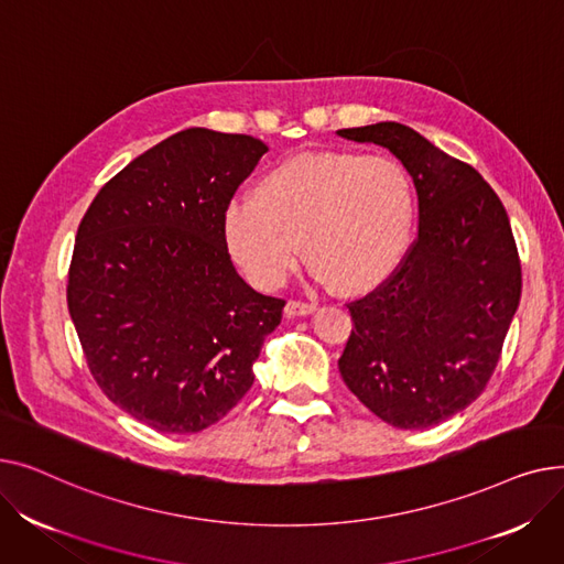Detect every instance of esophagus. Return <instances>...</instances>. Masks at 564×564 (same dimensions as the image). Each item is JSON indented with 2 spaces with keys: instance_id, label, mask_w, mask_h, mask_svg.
I'll list each match as a JSON object with an SVG mask.
<instances>
[{
  "instance_id": "34e87169",
  "label": "esophagus",
  "mask_w": 564,
  "mask_h": 564,
  "mask_svg": "<svg viewBox=\"0 0 564 564\" xmlns=\"http://www.w3.org/2000/svg\"><path fill=\"white\" fill-rule=\"evenodd\" d=\"M315 311V304L308 302H297V300H290L285 304V315L288 317H297V315H311Z\"/></svg>"
}]
</instances>
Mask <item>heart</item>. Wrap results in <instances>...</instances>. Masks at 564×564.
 Listing matches in <instances>:
<instances>
[{"mask_svg":"<svg viewBox=\"0 0 564 564\" xmlns=\"http://www.w3.org/2000/svg\"><path fill=\"white\" fill-rule=\"evenodd\" d=\"M413 219V185L398 160L315 151L267 171L253 198L232 200L224 215V240L235 264L260 290L285 283L304 245L319 279L357 294L400 264Z\"/></svg>","mask_w":564,"mask_h":564,"instance_id":"b5f03b06","label":"heart"}]
</instances>
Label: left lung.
<instances>
[{"label": "left lung", "mask_w": 564, "mask_h": 564, "mask_svg": "<svg viewBox=\"0 0 564 564\" xmlns=\"http://www.w3.org/2000/svg\"><path fill=\"white\" fill-rule=\"evenodd\" d=\"M338 134L389 148L419 194L416 240L387 281L347 304L343 381L383 423L438 425L485 391L517 313L510 217L476 169L416 130L389 121Z\"/></svg>", "instance_id": "1"}]
</instances>
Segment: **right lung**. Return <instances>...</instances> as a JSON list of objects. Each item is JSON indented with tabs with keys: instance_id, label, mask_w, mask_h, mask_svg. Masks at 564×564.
Masks as SVG:
<instances>
[{
	"instance_id": "1",
	"label": "right lung",
	"mask_w": 564,
	"mask_h": 564,
	"mask_svg": "<svg viewBox=\"0 0 564 564\" xmlns=\"http://www.w3.org/2000/svg\"><path fill=\"white\" fill-rule=\"evenodd\" d=\"M267 145L189 128L98 192L77 228L68 311L100 391L164 434L221 421L253 383L285 300L235 272L224 215Z\"/></svg>"
}]
</instances>
